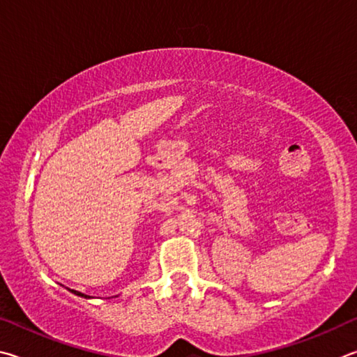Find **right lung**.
<instances>
[{"instance_id":"obj_1","label":"right lung","mask_w":357,"mask_h":357,"mask_svg":"<svg viewBox=\"0 0 357 357\" xmlns=\"http://www.w3.org/2000/svg\"><path fill=\"white\" fill-rule=\"evenodd\" d=\"M72 293H75V295H78V296H81V298H89V296H87V295H84V293L77 291V290H72Z\"/></svg>"}]
</instances>
